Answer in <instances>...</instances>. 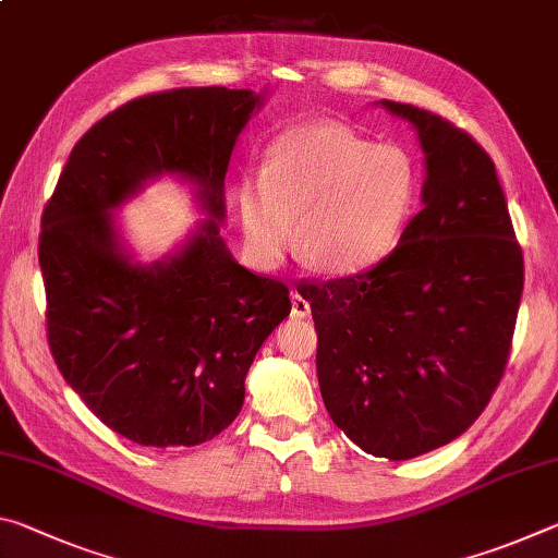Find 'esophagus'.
<instances>
[{"mask_svg": "<svg viewBox=\"0 0 558 558\" xmlns=\"http://www.w3.org/2000/svg\"><path fill=\"white\" fill-rule=\"evenodd\" d=\"M290 300H292V317L305 319L310 315V302L305 300V295H302L300 290H292Z\"/></svg>", "mask_w": 558, "mask_h": 558, "instance_id": "obj_1", "label": "esophagus"}]
</instances>
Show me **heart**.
I'll use <instances>...</instances> for the list:
<instances>
[{"label":"heart","instance_id":"obj_1","mask_svg":"<svg viewBox=\"0 0 558 558\" xmlns=\"http://www.w3.org/2000/svg\"><path fill=\"white\" fill-rule=\"evenodd\" d=\"M418 202L421 167L409 147L317 120L268 145L263 179L239 189V219L263 266L286 258L298 219V256L307 268L356 276L391 256Z\"/></svg>","mask_w":558,"mask_h":558}]
</instances>
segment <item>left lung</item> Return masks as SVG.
<instances>
[{
	"label": "left lung",
	"mask_w": 558,
	"mask_h": 558,
	"mask_svg": "<svg viewBox=\"0 0 558 558\" xmlns=\"http://www.w3.org/2000/svg\"><path fill=\"white\" fill-rule=\"evenodd\" d=\"M426 155L423 209L379 266L305 282L327 413L376 458L409 460L462 436L502 379L524 288L495 162L430 110L381 100Z\"/></svg>",
	"instance_id": "obj_1"
}]
</instances>
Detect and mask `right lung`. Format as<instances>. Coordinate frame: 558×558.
Returning <instances> with one entry per match:
<instances>
[{
  "label": "right lung",
  "instance_id": "obj_1",
  "mask_svg": "<svg viewBox=\"0 0 558 558\" xmlns=\"http://www.w3.org/2000/svg\"><path fill=\"white\" fill-rule=\"evenodd\" d=\"M263 100L221 86L130 100L75 143L44 209L56 366L137 446L189 448L229 428L253 359L290 315V290L239 266L221 239L226 169ZM165 173L195 184L207 219L174 254L140 264L111 211Z\"/></svg>",
  "mask_w": 558,
  "mask_h": 558
}]
</instances>
